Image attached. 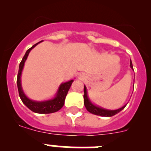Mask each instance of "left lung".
Returning <instances> with one entry per match:
<instances>
[{
  "label": "left lung",
  "instance_id": "left-lung-1",
  "mask_svg": "<svg viewBox=\"0 0 151 151\" xmlns=\"http://www.w3.org/2000/svg\"><path fill=\"white\" fill-rule=\"evenodd\" d=\"M130 67L133 69V66L132 60H130ZM84 104H85V108L87 109V110L88 112H90L92 114H94V115L97 116H105V117H110L116 115V113H119L121 110H122L125 107L126 104L124 105L122 107L119 108V109H117V110H106L104 108H102L101 106H98L97 105L94 104L93 103H91V101L89 100L88 96V91L87 88H86V86L84 85Z\"/></svg>",
  "mask_w": 151,
  "mask_h": 151
}]
</instances>
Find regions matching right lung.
<instances>
[{
  "mask_svg": "<svg viewBox=\"0 0 151 151\" xmlns=\"http://www.w3.org/2000/svg\"><path fill=\"white\" fill-rule=\"evenodd\" d=\"M41 41H41L38 43L35 44L31 48L27 50V51L26 52V54L24 55L23 58H22V61L19 63L18 76H17V87H18L19 94L20 99L22 100V103L29 108V110L36 113L47 114V113H55V112L60 110L61 108L63 106L66 94H67L69 88L71 87L72 83H73L74 80H69L68 82L60 84L57 93H56L55 97L54 98H52V99L43 101H32V100L29 99V97L25 94L23 90H22V84H21V75H22V69H23L24 67V64H25V62H26L28 56H29V52L32 50V49L34 48L38 44L41 43Z\"/></svg>",
  "mask_w": 151,
  "mask_h": 151,
  "instance_id": "right-lung-1",
  "label": "right lung"
}]
</instances>
